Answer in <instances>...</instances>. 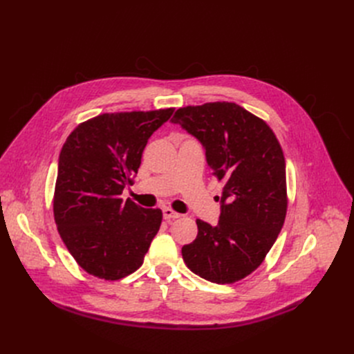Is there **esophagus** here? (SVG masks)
Listing matches in <instances>:
<instances>
[{"label":"esophagus","instance_id":"34e87169","mask_svg":"<svg viewBox=\"0 0 354 354\" xmlns=\"http://www.w3.org/2000/svg\"><path fill=\"white\" fill-rule=\"evenodd\" d=\"M162 216H164L165 221H170V218H178V217H180V213L174 212L173 209L165 207V209L162 210Z\"/></svg>","mask_w":354,"mask_h":354}]
</instances>
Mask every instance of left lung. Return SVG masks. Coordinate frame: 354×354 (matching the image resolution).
Returning a JSON list of instances; mask_svg holds the SVG:
<instances>
[{"label": "left lung", "mask_w": 354, "mask_h": 354, "mask_svg": "<svg viewBox=\"0 0 354 354\" xmlns=\"http://www.w3.org/2000/svg\"><path fill=\"white\" fill-rule=\"evenodd\" d=\"M171 121L203 144L212 174L223 184L218 223L197 218V236L183 246V259L210 282L241 281L263 262L287 216L281 144L263 120L233 102L178 108Z\"/></svg>", "instance_id": "obj_1"}]
</instances>
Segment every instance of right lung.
I'll list each match as a JSON object with an SVG mask.
<instances>
[{
	"instance_id": "obj_1",
	"label": "right lung",
	"mask_w": 354,
	"mask_h": 354,
	"mask_svg": "<svg viewBox=\"0 0 354 354\" xmlns=\"http://www.w3.org/2000/svg\"><path fill=\"white\" fill-rule=\"evenodd\" d=\"M174 108L102 113L79 124L59 157L53 214L77 265L116 281L142 265L162 212L144 209L122 192L138 173L142 151Z\"/></svg>"
}]
</instances>
